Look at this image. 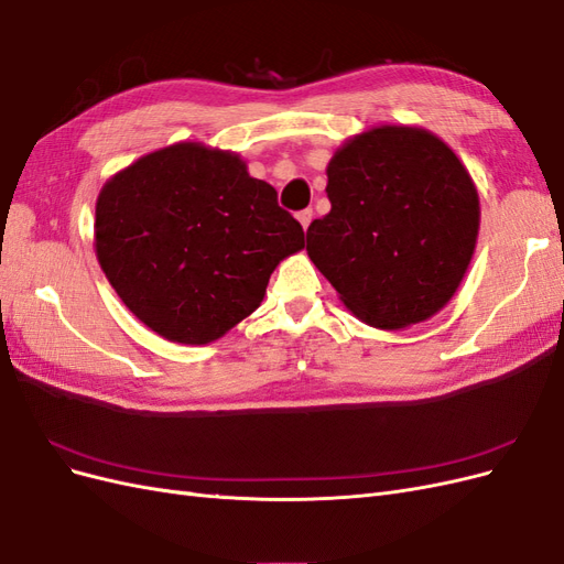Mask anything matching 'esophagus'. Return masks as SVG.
I'll return each mask as SVG.
<instances>
[{
	"mask_svg": "<svg viewBox=\"0 0 564 564\" xmlns=\"http://www.w3.org/2000/svg\"><path fill=\"white\" fill-rule=\"evenodd\" d=\"M296 218H299V224L303 226V230H308L311 220H313V209H303V212H299V214H296Z\"/></svg>",
	"mask_w": 564,
	"mask_h": 564,
	"instance_id": "34e87169",
	"label": "esophagus"
}]
</instances>
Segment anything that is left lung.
Segmentation results:
<instances>
[{
	"mask_svg": "<svg viewBox=\"0 0 564 564\" xmlns=\"http://www.w3.org/2000/svg\"><path fill=\"white\" fill-rule=\"evenodd\" d=\"M327 178L332 212L313 220L305 251L346 308L379 329L445 308L480 228L454 150L419 127H373L334 152Z\"/></svg>",
	"mask_w": 564,
	"mask_h": 564,
	"instance_id": "left-lung-1",
	"label": "left lung"
}]
</instances>
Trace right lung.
I'll return each instance as SVG.
<instances>
[{"label":"right lung","instance_id":"add662e5","mask_svg":"<svg viewBox=\"0 0 564 564\" xmlns=\"http://www.w3.org/2000/svg\"><path fill=\"white\" fill-rule=\"evenodd\" d=\"M96 256L145 327L212 344L259 308L272 270L305 247L275 187L228 150L176 143L115 174L96 202Z\"/></svg>","mask_w":564,"mask_h":564}]
</instances>
